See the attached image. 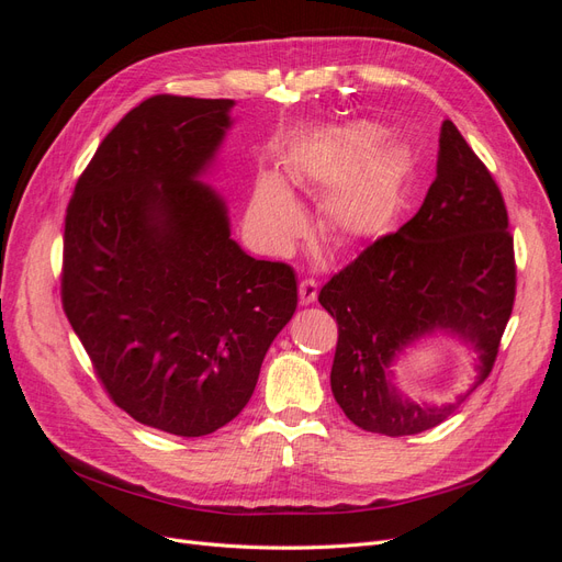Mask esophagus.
Masks as SVG:
<instances>
[{
  "label": "esophagus",
  "mask_w": 562,
  "mask_h": 562,
  "mask_svg": "<svg viewBox=\"0 0 562 562\" xmlns=\"http://www.w3.org/2000/svg\"><path fill=\"white\" fill-rule=\"evenodd\" d=\"M316 295H318V283L314 279H304L300 283V304L307 307V304L316 302Z\"/></svg>",
  "instance_id": "obj_1"
}]
</instances>
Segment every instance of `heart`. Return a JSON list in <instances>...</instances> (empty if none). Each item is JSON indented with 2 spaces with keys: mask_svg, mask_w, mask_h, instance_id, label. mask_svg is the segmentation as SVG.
Returning <instances> with one entry per match:
<instances>
[{
  "mask_svg": "<svg viewBox=\"0 0 562 562\" xmlns=\"http://www.w3.org/2000/svg\"><path fill=\"white\" fill-rule=\"evenodd\" d=\"M384 140L382 126L349 122L310 135L293 151L288 164L291 180L330 190L323 220L337 241L378 239L398 211L407 157ZM248 227L265 248L281 252L300 239L307 217L277 176H262L248 206Z\"/></svg>",
  "mask_w": 562,
  "mask_h": 562,
  "instance_id": "1",
  "label": "heart"
}]
</instances>
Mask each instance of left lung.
<instances>
[{"label": "left lung", "mask_w": 562, "mask_h": 562, "mask_svg": "<svg viewBox=\"0 0 562 562\" xmlns=\"http://www.w3.org/2000/svg\"><path fill=\"white\" fill-rule=\"evenodd\" d=\"M516 300L514 236L497 182L446 119L436 180L413 220L380 236L321 288L337 321L333 396L366 431L413 436L438 427L448 405L415 403L391 384V366L419 337L443 330L479 353V386L495 366Z\"/></svg>", "instance_id": "obj_1"}]
</instances>
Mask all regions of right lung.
<instances>
[{
    "label": "right lung",
    "instance_id": "add662e5",
    "mask_svg": "<svg viewBox=\"0 0 562 562\" xmlns=\"http://www.w3.org/2000/svg\"><path fill=\"white\" fill-rule=\"evenodd\" d=\"M234 100L151 95L100 143L65 215L63 310L110 398L173 436L217 431L297 307L295 271L232 239L201 180Z\"/></svg>",
    "mask_w": 562,
    "mask_h": 562
}]
</instances>
